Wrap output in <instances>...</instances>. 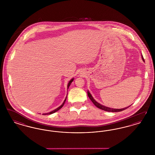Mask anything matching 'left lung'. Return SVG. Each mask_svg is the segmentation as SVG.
I'll list each match as a JSON object with an SVG mask.
<instances>
[{"label":"left lung","mask_w":155,"mask_h":155,"mask_svg":"<svg viewBox=\"0 0 155 155\" xmlns=\"http://www.w3.org/2000/svg\"><path fill=\"white\" fill-rule=\"evenodd\" d=\"M142 59L143 60V61H145V60H144V59H143V58L142 55ZM87 93H88V96L89 97V99H91V101L92 102V103H94L97 107H98L99 109H102V110H103L106 111H109V112H118V111H121L125 110L126 109L128 108V107L131 106V105H130V106H128V107H126L123 108V109H113V108H110V107H106V106H103L102 104H101L97 102L94 99V97H92V95L91 94V93L89 92V91H88V92H87Z\"/></svg>","instance_id":"obj_1"}]
</instances>
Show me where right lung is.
I'll return each instance as SVG.
<instances>
[{
    "instance_id": "add662e5",
    "label": "right lung",
    "mask_w": 155,
    "mask_h": 155,
    "mask_svg": "<svg viewBox=\"0 0 155 155\" xmlns=\"http://www.w3.org/2000/svg\"><path fill=\"white\" fill-rule=\"evenodd\" d=\"M74 78H73L70 81H69V82L68 83V85H67V90H68V89L69 88V87H70V85H71V82L73 81L74 80ZM67 97V95L66 97V99H64V102H63V103H62V104L61 105H60V106H59V107H58L57 109H54V110H53L52 111H51V112H49V113H43V114L44 115H47V114H53V113H55V112H56L57 111L59 110H60L63 106V105H64V104L65 103V102H66V101Z\"/></svg>"
}]
</instances>
